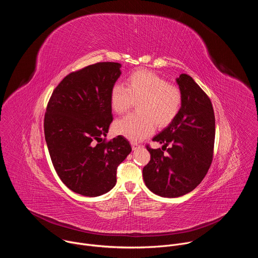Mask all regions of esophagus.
<instances>
[{
  "instance_id": "34e87169",
  "label": "esophagus",
  "mask_w": 258,
  "mask_h": 258,
  "mask_svg": "<svg viewBox=\"0 0 258 258\" xmlns=\"http://www.w3.org/2000/svg\"><path fill=\"white\" fill-rule=\"evenodd\" d=\"M132 147H133V150H136V149H139L140 148V145L138 143H135V142H132Z\"/></svg>"
}]
</instances>
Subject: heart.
Returning <instances> with one entry per match:
<instances>
[{
  "mask_svg": "<svg viewBox=\"0 0 258 258\" xmlns=\"http://www.w3.org/2000/svg\"><path fill=\"white\" fill-rule=\"evenodd\" d=\"M136 105V114H128L114 122L115 134L139 142L150 136L158 126L169 124L181 105V93L175 86L153 72L140 70L126 80V88L115 84L110 94V103L117 114L126 112Z\"/></svg>",
  "mask_w": 258,
  "mask_h": 258,
  "instance_id": "obj_1",
  "label": "heart"
}]
</instances>
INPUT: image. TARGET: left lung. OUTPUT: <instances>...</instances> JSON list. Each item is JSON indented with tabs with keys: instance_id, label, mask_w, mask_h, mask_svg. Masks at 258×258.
Wrapping results in <instances>:
<instances>
[{
	"instance_id": "left-lung-1",
	"label": "left lung",
	"mask_w": 258,
	"mask_h": 258,
	"mask_svg": "<svg viewBox=\"0 0 258 258\" xmlns=\"http://www.w3.org/2000/svg\"><path fill=\"white\" fill-rule=\"evenodd\" d=\"M181 105L175 118L152 141L169 145L167 155L151 149V159L143 168L147 188L154 194L175 198L193 191L206 175L213 154L215 118L211 101L186 73L175 80Z\"/></svg>"
}]
</instances>
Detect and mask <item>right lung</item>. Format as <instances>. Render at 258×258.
I'll return each mask as SVG.
<instances>
[{"label":"right lung","instance_id":"add662e5","mask_svg":"<svg viewBox=\"0 0 258 258\" xmlns=\"http://www.w3.org/2000/svg\"><path fill=\"white\" fill-rule=\"evenodd\" d=\"M120 67L101 62L72 72L48 103L45 139L54 168L67 188L83 196L97 197L113 189L117 166L132 152L122 136L100 142L113 120L110 94Z\"/></svg>","mask_w":258,"mask_h":258}]
</instances>
